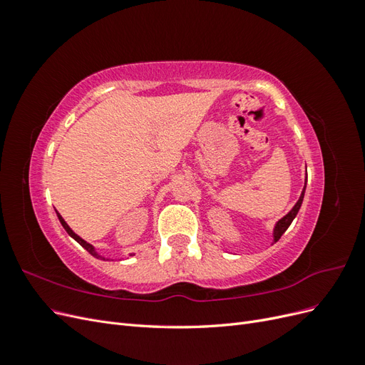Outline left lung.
I'll return each mask as SVG.
<instances>
[{
  "instance_id": "obj_1",
  "label": "left lung",
  "mask_w": 365,
  "mask_h": 365,
  "mask_svg": "<svg viewBox=\"0 0 365 365\" xmlns=\"http://www.w3.org/2000/svg\"><path fill=\"white\" fill-rule=\"evenodd\" d=\"M304 190H306V184H304V189H303V192H302L300 200L297 201V204L292 207L291 212H289L288 215H286L284 217H282L277 224H275V228H274V242H277V240L282 237V235L284 233L286 230H288V227L291 225V222H292V220H294V217L297 216L298 210H300V207H302V202H303V197H304Z\"/></svg>"
}]
</instances>
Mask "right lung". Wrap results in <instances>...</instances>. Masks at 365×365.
Wrapping results in <instances>:
<instances>
[{
	"mask_svg": "<svg viewBox=\"0 0 365 365\" xmlns=\"http://www.w3.org/2000/svg\"><path fill=\"white\" fill-rule=\"evenodd\" d=\"M56 213H58V212H56ZM58 217H59V222H61V224H62V227L65 228V231H67V233H68V235H70V236H71V237H73V239L77 242V244H81V245H82V247H83V248H85L88 252L91 254V256H94V257H97V259H102V260H105V257L98 256V254L96 252V250H94V247H93V245H90V244H88L86 240H83L82 237H79V236H77V235L74 233V231H73V230L68 227V224L65 222L63 217H62L59 213H58Z\"/></svg>",
	"mask_w": 365,
	"mask_h": 365,
	"instance_id": "obj_1",
	"label": "right lung"
}]
</instances>
